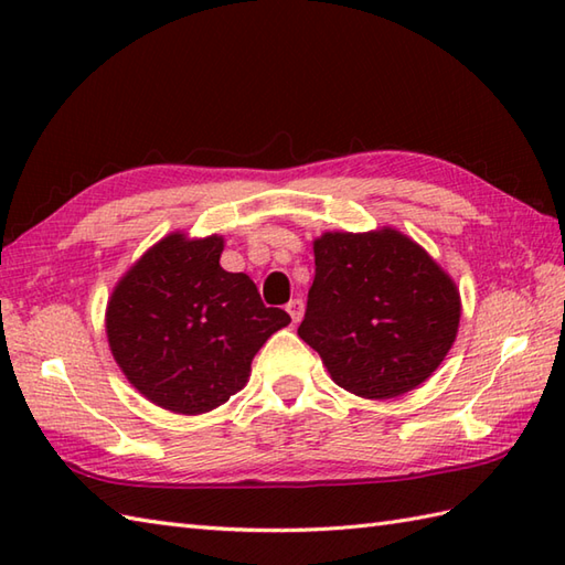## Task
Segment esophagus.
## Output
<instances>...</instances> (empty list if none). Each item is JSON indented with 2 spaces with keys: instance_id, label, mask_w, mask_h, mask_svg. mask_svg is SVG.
I'll list each match as a JSON object with an SVG mask.
<instances>
[{
  "instance_id": "esophagus-1",
  "label": "esophagus",
  "mask_w": 565,
  "mask_h": 565,
  "mask_svg": "<svg viewBox=\"0 0 565 565\" xmlns=\"http://www.w3.org/2000/svg\"><path fill=\"white\" fill-rule=\"evenodd\" d=\"M286 310H289V316H291V320H294V322H301V318H303V310H306V306H303V301H301V298H291V301H289V306H286Z\"/></svg>"
}]
</instances>
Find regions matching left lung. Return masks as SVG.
I'll use <instances>...</instances> for the list:
<instances>
[{
	"instance_id": "1",
	"label": "left lung",
	"mask_w": 565,
	"mask_h": 565,
	"mask_svg": "<svg viewBox=\"0 0 565 565\" xmlns=\"http://www.w3.org/2000/svg\"><path fill=\"white\" fill-rule=\"evenodd\" d=\"M316 279L298 338L330 379L366 401H391L435 374L456 342L461 294L449 271L398 227L313 239Z\"/></svg>"
}]
</instances>
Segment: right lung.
I'll use <instances>...</instances> for the list:
<instances>
[{
  "label": "right lung",
  "instance_id": "1",
  "mask_svg": "<svg viewBox=\"0 0 565 565\" xmlns=\"http://www.w3.org/2000/svg\"><path fill=\"white\" fill-rule=\"evenodd\" d=\"M225 239L174 231L116 281L104 328L114 362L152 405L203 415L245 388L252 359L291 322L255 281L221 267Z\"/></svg>",
  "mask_w": 565,
  "mask_h": 565
}]
</instances>
